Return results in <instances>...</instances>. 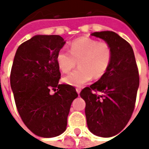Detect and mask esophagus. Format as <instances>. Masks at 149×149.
Wrapping results in <instances>:
<instances>
[{
  "mask_svg": "<svg viewBox=\"0 0 149 149\" xmlns=\"http://www.w3.org/2000/svg\"><path fill=\"white\" fill-rule=\"evenodd\" d=\"M76 91H77V93L78 94H80V93H81V88H76Z\"/></svg>",
  "mask_w": 149,
  "mask_h": 149,
  "instance_id": "esophagus-1",
  "label": "esophagus"
}]
</instances>
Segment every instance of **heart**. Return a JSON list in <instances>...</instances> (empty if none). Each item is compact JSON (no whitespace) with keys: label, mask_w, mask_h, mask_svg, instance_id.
Instances as JSON below:
<instances>
[{"label":"heart","mask_w":149,"mask_h":149,"mask_svg":"<svg viewBox=\"0 0 149 149\" xmlns=\"http://www.w3.org/2000/svg\"><path fill=\"white\" fill-rule=\"evenodd\" d=\"M112 50L105 42L83 37L70 44L69 52L60 50L56 55V63L60 70L67 73L76 67L79 69L72 72L63 78L65 84L81 87L92 80L99 79L105 74L112 61Z\"/></svg>","instance_id":"heart-1"}]
</instances>
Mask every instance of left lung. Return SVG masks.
<instances>
[{"label":"left lung","mask_w":149,"mask_h":149,"mask_svg":"<svg viewBox=\"0 0 149 149\" xmlns=\"http://www.w3.org/2000/svg\"><path fill=\"white\" fill-rule=\"evenodd\" d=\"M91 35L111 46L112 61L105 74L84 88L80 95L86 104L89 131L98 136L111 137L121 131L131 118L139 88V72L132 48L125 39L112 31Z\"/></svg>","instance_id":"1"}]
</instances>
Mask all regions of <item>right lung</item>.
Returning a JSON list of instances; mask_svg holds the SVG:
<instances>
[{
    "label": "right lung",
    "mask_w": 149,
    "mask_h": 149,
    "mask_svg": "<svg viewBox=\"0 0 149 149\" xmlns=\"http://www.w3.org/2000/svg\"><path fill=\"white\" fill-rule=\"evenodd\" d=\"M65 44L59 35H36L18 47L12 66L10 84L18 112L27 128L41 137L65 131L72 102L78 97L74 87L58 84L56 55ZM51 89L57 90L53 95Z\"/></svg>",
    "instance_id": "1"
}]
</instances>
